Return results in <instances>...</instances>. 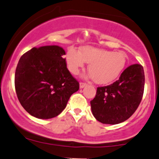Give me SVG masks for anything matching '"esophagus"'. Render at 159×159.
Returning <instances> with one entry per match:
<instances>
[{"label": "esophagus", "mask_w": 159, "mask_h": 159, "mask_svg": "<svg viewBox=\"0 0 159 159\" xmlns=\"http://www.w3.org/2000/svg\"><path fill=\"white\" fill-rule=\"evenodd\" d=\"M80 88H84V87H86L87 86V85H88V84H86V83H83V82H81V83H80Z\"/></svg>", "instance_id": "34e87169"}]
</instances>
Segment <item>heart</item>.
Segmentation results:
<instances>
[{
    "label": "heart",
    "instance_id": "obj_1",
    "mask_svg": "<svg viewBox=\"0 0 159 159\" xmlns=\"http://www.w3.org/2000/svg\"><path fill=\"white\" fill-rule=\"evenodd\" d=\"M66 61L70 72L78 75L88 63L89 77L99 84H107L115 81L121 75L127 63V56L123 52H113L84 46L80 52L73 47L68 48Z\"/></svg>",
    "mask_w": 159,
    "mask_h": 159
}]
</instances>
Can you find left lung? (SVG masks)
Masks as SVG:
<instances>
[{"instance_id": "obj_1", "label": "left lung", "mask_w": 159, "mask_h": 159, "mask_svg": "<svg viewBox=\"0 0 159 159\" xmlns=\"http://www.w3.org/2000/svg\"><path fill=\"white\" fill-rule=\"evenodd\" d=\"M145 75L141 65L134 64L123 71L117 81L97 88L91 101L97 120L104 124H118L134 113L144 92Z\"/></svg>"}]
</instances>
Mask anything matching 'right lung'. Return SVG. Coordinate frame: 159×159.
Masks as SVG:
<instances>
[{"mask_svg":"<svg viewBox=\"0 0 159 159\" xmlns=\"http://www.w3.org/2000/svg\"><path fill=\"white\" fill-rule=\"evenodd\" d=\"M66 52L58 46L33 48L21 56L15 72L18 100L39 119L56 117L66 108L79 83L67 68Z\"/></svg>","mask_w":159,"mask_h":159,"instance_id":"add662e5","label":"right lung"}]
</instances>
